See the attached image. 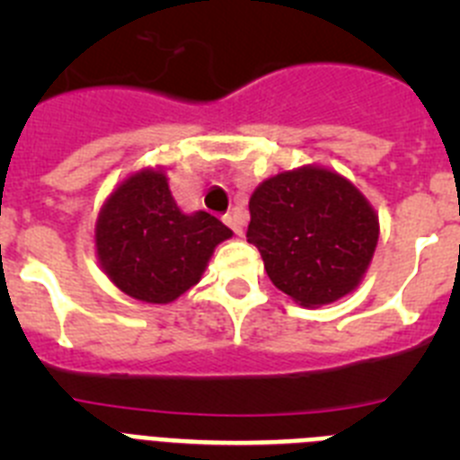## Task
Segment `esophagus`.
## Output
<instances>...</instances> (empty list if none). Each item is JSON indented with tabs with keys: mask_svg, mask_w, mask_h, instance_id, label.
Segmentation results:
<instances>
[{
	"mask_svg": "<svg viewBox=\"0 0 460 460\" xmlns=\"http://www.w3.org/2000/svg\"><path fill=\"white\" fill-rule=\"evenodd\" d=\"M223 221L227 223V226H230V230H233L234 234H242L243 233V218L239 217V214H226V217H223Z\"/></svg>",
	"mask_w": 460,
	"mask_h": 460,
	"instance_id": "1",
	"label": "esophagus"
}]
</instances>
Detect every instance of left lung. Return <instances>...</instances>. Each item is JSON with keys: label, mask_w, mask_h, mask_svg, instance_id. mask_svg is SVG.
<instances>
[{"label": "left lung", "mask_w": 460, "mask_h": 460, "mask_svg": "<svg viewBox=\"0 0 460 460\" xmlns=\"http://www.w3.org/2000/svg\"><path fill=\"white\" fill-rule=\"evenodd\" d=\"M246 239L267 276L302 306L332 304L355 290L377 243V217L341 174L302 168L253 190Z\"/></svg>", "instance_id": "8db88e82"}]
</instances>
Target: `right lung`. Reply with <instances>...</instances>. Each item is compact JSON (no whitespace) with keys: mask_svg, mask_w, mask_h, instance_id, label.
I'll list each match as a JSON object with an SVG mask.
<instances>
[{"mask_svg":"<svg viewBox=\"0 0 460 460\" xmlns=\"http://www.w3.org/2000/svg\"><path fill=\"white\" fill-rule=\"evenodd\" d=\"M233 234L207 211L181 214L164 172H137L110 195L96 223L105 274L140 302L168 304L200 280L217 243Z\"/></svg>","mask_w":460,"mask_h":460,"instance_id":"right-lung-1","label":"right lung"}]
</instances>
